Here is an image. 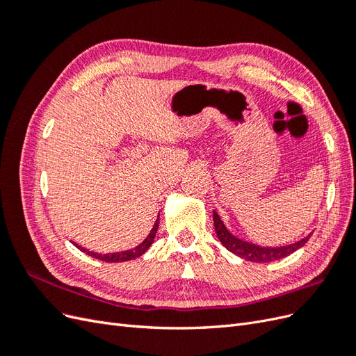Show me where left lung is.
I'll return each instance as SVG.
<instances>
[{
  "label": "left lung",
  "mask_w": 356,
  "mask_h": 356,
  "mask_svg": "<svg viewBox=\"0 0 356 356\" xmlns=\"http://www.w3.org/2000/svg\"><path fill=\"white\" fill-rule=\"evenodd\" d=\"M213 225H215V233H217L220 242L225 248H227L230 252L243 258V260H246V261H254V263H268V261L281 260V258H285L289 254H293L297 250H300L301 246L306 245V242L310 238V234H309L305 239L297 241L296 243L277 246V248L258 246L255 243H250V242L236 238V236L233 233H230L229 229L225 227L224 221L215 211H213Z\"/></svg>",
  "instance_id": "left-lung-1"
}]
</instances>
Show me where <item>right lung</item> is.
<instances>
[{
  "label": "right lung",
  "mask_w": 356,
  "mask_h": 356,
  "mask_svg": "<svg viewBox=\"0 0 356 356\" xmlns=\"http://www.w3.org/2000/svg\"><path fill=\"white\" fill-rule=\"evenodd\" d=\"M159 229V218L156 220L154 225L152 232L148 233L147 238L143 241V243H139L135 250H129V251H123V252H114V254H98V252H92L89 250H84V248H80L79 245H75L79 248L80 251L86 252L88 255L96 258V260H101L105 263H123V261H129V260H135L136 257H141L143 254H145L148 251V248L153 245L154 238H156V233Z\"/></svg>",
  "instance_id": "add662e5"
}]
</instances>
